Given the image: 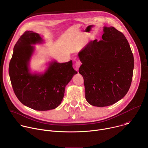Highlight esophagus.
<instances>
[{"mask_svg":"<svg viewBox=\"0 0 148 148\" xmlns=\"http://www.w3.org/2000/svg\"><path fill=\"white\" fill-rule=\"evenodd\" d=\"M81 64V62H80L79 61H76L75 64V67H76V70H78V69H79V67H80Z\"/></svg>","mask_w":148,"mask_h":148,"instance_id":"34e87169","label":"esophagus"}]
</instances>
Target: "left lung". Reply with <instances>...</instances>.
Returning a JSON list of instances; mask_svg holds the SVG:
<instances>
[{
  "mask_svg": "<svg viewBox=\"0 0 148 148\" xmlns=\"http://www.w3.org/2000/svg\"><path fill=\"white\" fill-rule=\"evenodd\" d=\"M99 41H90L78 54L82 64L86 99L103 107L122 99L131 84L134 58L125 36L114 27L103 26Z\"/></svg>",
  "mask_w": 148,
  "mask_h": 148,
  "instance_id": "1",
  "label": "left lung"
}]
</instances>
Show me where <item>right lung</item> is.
Wrapping results in <instances>:
<instances>
[{
  "instance_id": "add662e5",
  "label": "right lung",
  "mask_w": 148,
  "mask_h": 148,
  "mask_svg": "<svg viewBox=\"0 0 148 148\" xmlns=\"http://www.w3.org/2000/svg\"><path fill=\"white\" fill-rule=\"evenodd\" d=\"M44 40L33 31H26L16 43L9 74L15 95L25 106L36 111L55 109L61 104L65 88L77 74L73 61L60 63L51 60L43 72L32 71L30 62L36 45Z\"/></svg>"
}]
</instances>
